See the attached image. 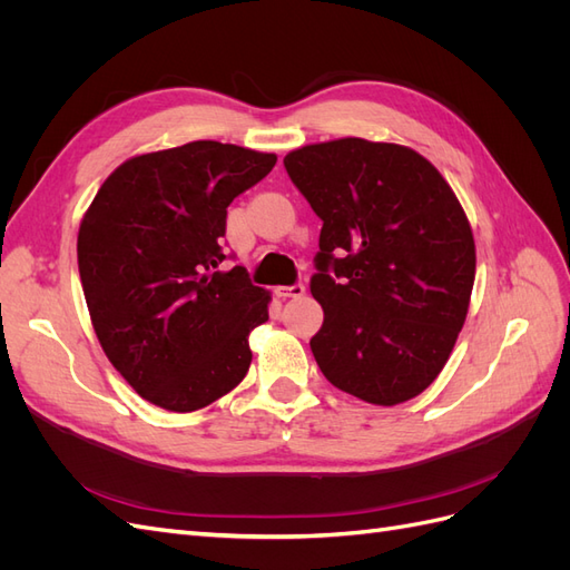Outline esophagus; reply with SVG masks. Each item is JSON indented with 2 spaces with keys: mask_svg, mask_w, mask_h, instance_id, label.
<instances>
[{
  "mask_svg": "<svg viewBox=\"0 0 570 570\" xmlns=\"http://www.w3.org/2000/svg\"><path fill=\"white\" fill-rule=\"evenodd\" d=\"M275 292H278V297H304V292H306V287L302 285V283H295V285H287V287H278V289H275Z\"/></svg>",
  "mask_w": 570,
  "mask_h": 570,
  "instance_id": "esophagus-1",
  "label": "esophagus"
}]
</instances>
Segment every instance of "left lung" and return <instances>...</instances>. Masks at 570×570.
Listing matches in <instances>:
<instances>
[{
  "label": "left lung",
  "mask_w": 570,
  "mask_h": 570,
  "mask_svg": "<svg viewBox=\"0 0 570 570\" xmlns=\"http://www.w3.org/2000/svg\"><path fill=\"white\" fill-rule=\"evenodd\" d=\"M323 220L312 295L323 375L358 400L392 406L421 394L450 358L469 314L475 245L456 195L409 147L361 137L283 159Z\"/></svg>",
  "instance_id": "obj_1"
}]
</instances>
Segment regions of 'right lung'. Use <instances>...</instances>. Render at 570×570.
<instances>
[{
	"instance_id": "1",
	"label": "right lung",
	"mask_w": 570,
	"mask_h": 570,
	"mask_svg": "<svg viewBox=\"0 0 570 570\" xmlns=\"http://www.w3.org/2000/svg\"><path fill=\"white\" fill-rule=\"evenodd\" d=\"M275 154L197 140L120 164L78 233L95 333L147 402L197 411L249 371V333L268 292L243 266L220 271L230 202L264 180Z\"/></svg>"
}]
</instances>
